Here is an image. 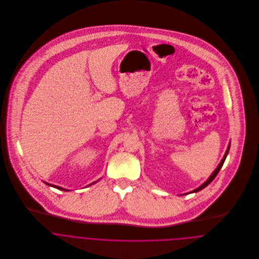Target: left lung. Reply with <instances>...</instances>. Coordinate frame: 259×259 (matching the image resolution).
<instances>
[{
	"label": "left lung",
	"instance_id": "8db88e82",
	"mask_svg": "<svg viewBox=\"0 0 259 259\" xmlns=\"http://www.w3.org/2000/svg\"><path fill=\"white\" fill-rule=\"evenodd\" d=\"M229 150H230V143H229V145H228V148H227V150H226V152H225V155H224V157H223V159L221 160V162L219 163V165L217 166V168L212 171V174L209 176V178L202 184V185H200L198 188H196V189H194L193 191H191V192H188V193H186V194H190V193H196V192H198V191H200V190H202L203 188H205L214 178H215V176L218 175V173L220 171V169L222 168V166H223V164H224V162H225V160H226V157H227V155H228V152H229Z\"/></svg>",
	"mask_w": 259,
	"mask_h": 259
}]
</instances>
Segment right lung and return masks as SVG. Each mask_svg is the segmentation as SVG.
<instances>
[{"label": "right lung", "mask_w": 259, "mask_h": 259, "mask_svg": "<svg viewBox=\"0 0 259 259\" xmlns=\"http://www.w3.org/2000/svg\"><path fill=\"white\" fill-rule=\"evenodd\" d=\"M101 180V179H100ZM100 180H97V181H95V182H93L92 184H90L89 186H92V185H94V184H96V183H98ZM47 185H49V186H51V187H54V188H57V189H59V190H63V191H69L68 189H65V188H62V187H60V186H56V185H52V184H49V183H47V182H45Z\"/></svg>", "instance_id": "1"}]
</instances>
